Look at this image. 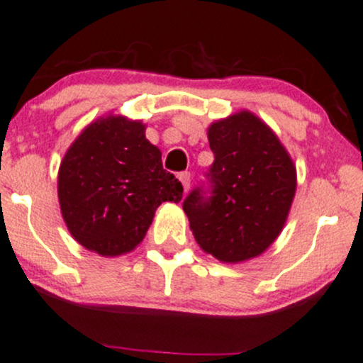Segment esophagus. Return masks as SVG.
<instances>
[{
	"label": "esophagus",
	"instance_id": "34e87169",
	"mask_svg": "<svg viewBox=\"0 0 363 363\" xmlns=\"http://www.w3.org/2000/svg\"><path fill=\"white\" fill-rule=\"evenodd\" d=\"M178 180L182 182V185H183V190H189L190 189V173L189 171H183V173H180L178 174Z\"/></svg>",
	"mask_w": 363,
	"mask_h": 363
}]
</instances>
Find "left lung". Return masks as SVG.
I'll return each mask as SVG.
<instances>
[{
  "instance_id": "obj_1",
  "label": "left lung",
  "mask_w": 363,
  "mask_h": 363,
  "mask_svg": "<svg viewBox=\"0 0 363 363\" xmlns=\"http://www.w3.org/2000/svg\"><path fill=\"white\" fill-rule=\"evenodd\" d=\"M214 162L202 186L183 201L190 230L207 254L236 264L267 250L286 223L296 168L278 135L250 111L214 121L207 130Z\"/></svg>"
}]
</instances>
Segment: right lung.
<instances>
[{
    "label": "right lung",
    "mask_w": 363,
    "mask_h": 363,
    "mask_svg": "<svg viewBox=\"0 0 363 363\" xmlns=\"http://www.w3.org/2000/svg\"><path fill=\"white\" fill-rule=\"evenodd\" d=\"M182 197V183L162 169L145 125L120 115L85 127L60 164L58 199L68 231L103 257L132 252L157 207Z\"/></svg>",
    "instance_id": "add662e5"
}]
</instances>
